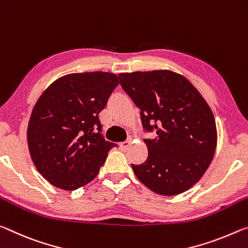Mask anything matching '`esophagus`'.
<instances>
[{"label":"esophagus","mask_w":248,"mask_h":248,"mask_svg":"<svg viewBox=\"0 0 248 248\" xmlns=\"http://www.w3.org/2000/svg\"><path fill=\"white\" fill-rule=\"evenodd\" d=\"M129 145H131V140H126V141H123V143H121L120 144L121 151H126V149L129 147Z\"/></svg>","instance_id":"obj_1"}]
</instances>
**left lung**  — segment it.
<instances>
[{
	"mask_svg": "<svg viewBox=\"0 0 248 248\" xmlns=\"http://www.w3.org/2000/svg\"><path fill=\"white\" fill-rule=\"evenodd\" d=\"M120 83L140 109L148 157L132 168L143 184L176 196L200 180L217 147V126L208 103L189 80L169 70L120 74Z\"/></svg>",
	"mask_w": 248,
	"mask_h": 248,
	"instance_id": "left-lung-1",
	"label": "left lung"
}]
</instances>
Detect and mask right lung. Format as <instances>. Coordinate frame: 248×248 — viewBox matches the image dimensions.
I'll list each match as a JSON object with an SVG mask.
<instances>
[{
    "label": "right lung",
    "mask_w": 248,
    "mask_h": 248,
    "mask_svg": "<svg viewBox=\"0 0 248 248\" xmlns=\"http://www.w3.org/2000/svg\"><path fill=\"white\" fill-rule=\"evenodd\" d=\"M117 76L94 71L63 76L46 89L32 108L28 148L40 174L57 188L76 190L94 179L109 149L97 114Z\"/></svg>",
    "instance_id": "right-lung-1"
}]
</instances>
